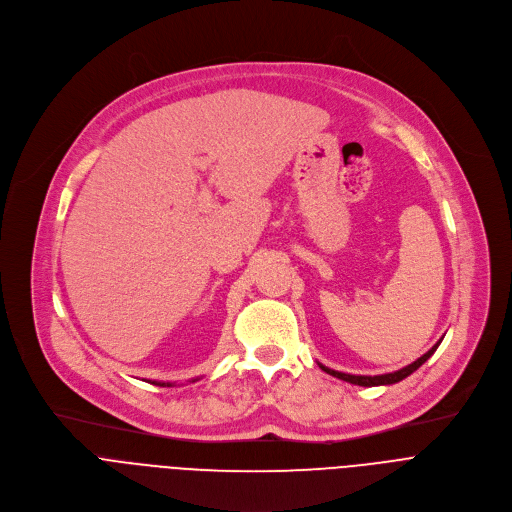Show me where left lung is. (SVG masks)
Masks as SVG:
<instances>
[{"label": "left lung", "instance_id": "8db88e82", "mask_svg": "<svg viewBox=\"0 0 512 512\" xmlns=\"http://www.w3.org/2000/svg\"><path fill=\"white\" fill-rule=\"evenodd\" d=\"M442 344V340L440 342H435L423 356H419L417 360H413L411 364H407V367H403L401 371H395V373H387V375H375V377H367V375H348V373H340V371H332V369H328V367H324V364H320V369L322 371H326L328 375H332V377H336V379H342V381H346V383H352V385H360V387H379V385H393V383H399V381H403V379H407L411 373H415L421 364L437 350V346Z\"/></svg>", "mask_w": 512, "mask_h": 512}]
</instances>
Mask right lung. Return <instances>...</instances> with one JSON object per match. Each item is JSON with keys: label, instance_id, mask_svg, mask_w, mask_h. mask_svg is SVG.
<instances>
[{"label": "right lung", "instance_id": "right-lung-1", "mask_svg": "<svg viewBox=\"0 0 512 512\" xmlns=\"http://www.w3.org/2000/svg\"><path fill=\"white\" fill-rule=\"evenodd\" d=\"M196 381V379H194ZM154 385H160V387H172V383H158V381H154Z\"/></svg>", "mask_w": 512, "mask_h": 512}]
</instances>
